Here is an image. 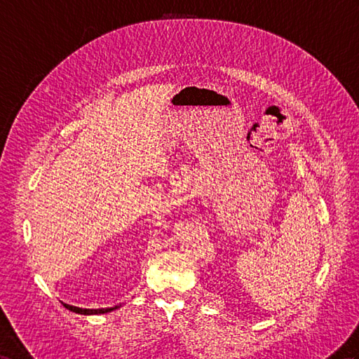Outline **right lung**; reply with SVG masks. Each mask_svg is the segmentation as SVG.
Masks as SVG:
<instances>
[{
  "label": "right lung",
  "instance_id": "right-lung-1",
  "mask_svg": "<svg viewBox=\"0 0 359 359\" xmlns=\"http://www.w3.org/2000/svg\"><path fill=\"white\" fill-rule=\"evenodd\" d=\"M63 306H65L67 309L72 311V312H77V314H83V316H98V314H107V312L110 311H115L118 309L119 306H121V303L116 306H112V308H98V309H88V308H77V306H72V305H67V303H63Z\"/></svg>",
  "mask_w": 359,
  "mask_h": 359
}]
</instances>
